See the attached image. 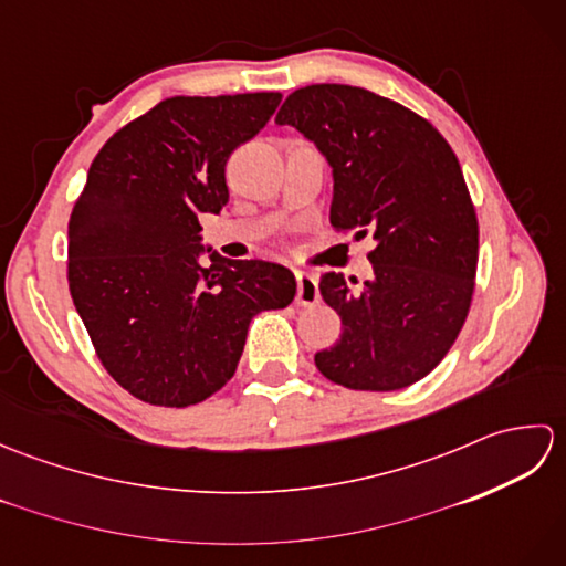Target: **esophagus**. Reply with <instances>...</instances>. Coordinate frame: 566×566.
Instances as JSON below:
<instances>
[{
	"label": "esophagus",
	"mask_w": 566,
	"mask_h": 566,
	"mask_svg": "<svg viewBox=\"0 0 566 566\" xmlns=\"http://www.w3.org/2000/svg\"><path fill=\"white\" fill-rule=\"evenodd\" d=\"M321 302L318 282L314 274L296 272V304L298 306H314Z\"/></svg>",
	"instance_id": "34e87169"
}]
</instances>
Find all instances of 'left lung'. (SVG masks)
<instances>
[{
  "label": "left lung",
  "instance_id": "8db88e82",
  "mask_svg": "<svg viewBox=\"0 0 566 566\" xmlns=\"http://www.w3.org/2000/svg\"><path fill=\"white\" fill-rule=\"evenodd\" d=\"M274 124L328 160L335 231L377 243L363 290L343 272L321 276L343 335L316 367L357 391L411 387L448 355L472 304L479 226L460 160L426 118L350 84L292 92Z\"/></svg>",
  "mask_w": 566,
  "mask_h": 566
}]
</instances>
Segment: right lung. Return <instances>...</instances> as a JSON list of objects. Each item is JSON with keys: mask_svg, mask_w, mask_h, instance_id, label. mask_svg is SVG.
Instances as JSON below:
<instances>
[{"mask_svg": "<svg viewBox=\"0 0 566 566\" xmlns=\"http://www.w3.org/2000/svg\"><path fill=\"white\" fill-rule=\"evenodd\" d=\"M280 102V92L165 99L90 167L70 216V294L102 365L140 401L209 399L233 377L250 321L294 302L292 270L228 260L201 243L199 226L228 203L231 153Z\"/></svg>", "mask_w": 566, "mask_h": 566, "instance_id": "1", "label": "right lung"}]
</instances>
